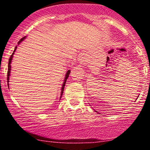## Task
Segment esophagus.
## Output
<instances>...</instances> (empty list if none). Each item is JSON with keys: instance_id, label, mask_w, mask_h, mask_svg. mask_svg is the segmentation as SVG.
<instances>
[{"instance_id": "esophagus-1", "label": "esophagus", "mask_w": 150, "mask_h": 150, "mask_svg": "<svg viewBox=\"0 0 150 150\" xmlns=\"http://www.w3.org/2000/svg\"><path fill=\"white\" fill-rule=\"evenodd\" d=\"M85 58H86V54L85 53L82 52L80 53V54L78 55V60L80 62H84L85 61Z\"/></svg>"}]
</instances>
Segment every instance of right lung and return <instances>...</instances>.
<instances>
[{"instance_id":"right-lung-1","label":"right lung","mask_w":150,"mask_h":150,"mask_svg":"<svg viewBox=\"0 0 150 150\" xmlns=\"http://www.w3.org/2000/svg\"><path fill=\"white\" fill-rule=\"evenodd\" d=\"M25 37H23V38H22L21 39H20V41H19V42H18V44H20V42H22V40H23L24 39H25ZM16 49H17V46H15V50H14V51H13V53H12V55L11 56H10V58H9V61H8V75H7V81H8V82H9V76H10V68H11V66H10V63H11V61H12V58H13V55H14V53H15V50H16ZM70 70H68V72H67V73H66V75H65V80H64V82H63V87H62V89H61V97H62V95H63V90H64V87H65V83H66V80H67V79H68V77H69V75H70Z\"/></svg>"}]
</instances>
